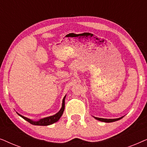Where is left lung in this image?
Listing matches in <instances>:
<instances>
[{"label":"left lung","mask_w":147,"mask_h":147,"mask_svg":"<svg viewBox=\"0 0 147 147\" xmlns=\"http://www.w3.org/2000/svg\"><path fill=\"white\" fill-rule=\"evenodd\" d=\"M96 120H100V121L102 122H115L117 121V120L121 119L123 117L119 118H115V119H106V118H97V117H94Z\"/></svg>","instance_id":"obj_1"}]
</instances>
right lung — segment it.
<instances>
[{
	"label": "right lung",
	"instance_id": "obj_1",
	"mask_svg": "<svg viewBox=\"0 0 147 147\" xmlns=\"http://www.w3.org/2000/svg\"><path fill=\"white\" fill-rule=\"evenodd\" d=\"M65 96L63 98V102H62V107L61 108V110H60L57 114H55V115H53V116H49V117L42 118V119L39 120V121H33V120H30V119H29V118H27L25 117V116L21 115V114H19L18 113L17 114H19L20 116H21L23 119L27 120V122H29V123H31V124H33V125H38V126L50 125V124H52L55 123V122H57L58 120H59L60 117L62 116V114H63L64 109H65Z\"/></svg>",
	"mask_w": 147,
	"mask_h": 147
}]
</instances>
